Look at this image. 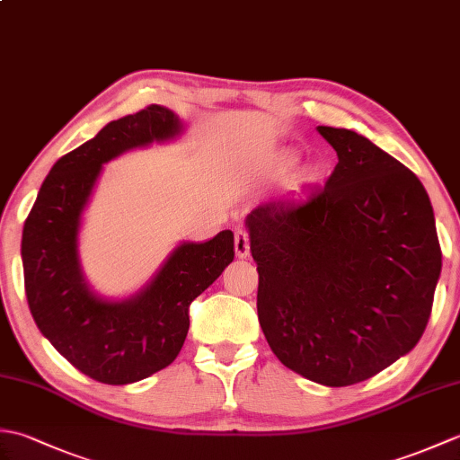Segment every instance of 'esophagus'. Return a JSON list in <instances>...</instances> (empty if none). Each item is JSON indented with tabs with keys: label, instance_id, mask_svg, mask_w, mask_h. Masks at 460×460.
Wrapping results in <instances>:
<instances>
[{
	"label": "esophagus",
	"instance_id": "34e87169",
	"mask_svg": "<svg viewBox=\"0 0 460 460\" xmlns=\"http://www.w3.org/2000/svg\"><path fill=\"white\" fill-rule=\"evenodd\" d=\"M249 235L245 229H237L235 231V255L239 259H245L249 257Z\"/></svg>",
	"mask_w": 460,
	"mask_h": 460
}]
</instances>
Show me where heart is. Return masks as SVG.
Returning <instances> with one entry per match:
<instances>
[{
    "mask_svg": "<svg viewBox=\"0 0 460 460\" xmlns=\"http://www.w3.org/2000/svg\"><path fill=\"white\" fill-rule=\"evenodd\" d=\"M288 165H290V162H288Z\"/></svg>",
    "mask_w": 460,
    "mask_h": 460,
    "instance_id": "heart-1",
    "label": "heart"
}]
</instances>
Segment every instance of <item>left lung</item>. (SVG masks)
<instances>
[{
  "mask_svg": "<svg viewBox=\"0 0 460 460\" xmlns=\"http://www.w3.org/2000/svg\"><path fill=\"white\" fill-rule=\"evenodd\" d=\"M316 130L338 154L328 181L261 203L245 225L270 349L302 377L344 387L417 346L443 262L417 175L354 130Z\"/></svg>",
  "mask_w": 460,
  "mask_h": 460,
  "instance_id": "1",
  "label": "left lung"
}]
</instances>
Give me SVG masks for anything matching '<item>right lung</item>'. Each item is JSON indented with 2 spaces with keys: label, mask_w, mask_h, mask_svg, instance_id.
I'll list each match as a JSON object with an SVG mask.
<instances>
[{
  "label": "right lung",
  "mask_w": 460,
  "mask_h": 460,
  "mask_svg": "<svg viewBox=\"0 0 460 460\" xmlns=\"http://www.w3.org/2000/svg\"><path fill=\"white\" fill-rule=\"evenodd\" d=\"M181 130L178 114L160 104L109 122L53 165L23 225L25 295L35 324L58 354L101 384H134L170 366L188 336L190 305L235 257L227 229L205 243H181L148 285L124 300L96 295L84 279L81 221L102 165Z\"/></svg>",
  "instance_id": "obj_1"
}]
</instances>
